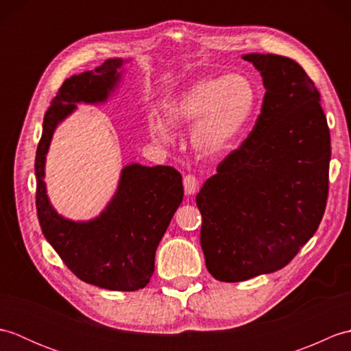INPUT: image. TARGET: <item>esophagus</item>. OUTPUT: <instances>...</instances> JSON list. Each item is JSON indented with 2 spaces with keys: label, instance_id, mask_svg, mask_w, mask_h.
I'll return each instance as SVG.
<instances>
[{
  "label": "esophagus",
  "instance_id": "1",
  "mask_svg": "<svg viewBox=\"0 0 351 351\" xmlns=\"http://www.w3.org/2000/svg\"><path fill=\"white\" fill-rule=\"evenodd\" d=\"M199 189V181L195 175H185L184 176V190L189 196L195 195Z\"/></svg>",
  "mask_w": 351,
  "mask_h": 351
}]
</instances>
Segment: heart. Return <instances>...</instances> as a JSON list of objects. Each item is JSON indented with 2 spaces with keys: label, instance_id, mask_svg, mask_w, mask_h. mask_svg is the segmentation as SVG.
I'll use <instances>...</instances> for the list:
<instances>
[{
  "label": "heart",
  "instance_id": "obj_1",
  "mask_svg": "<svg viewBox=\"0 0 351 351\" xmlns=\"http://www.w3.org/2000/svg\"><path fill=\"white\" fill-rule=\"evenodd\" d=\"M258 90L244 73L205 77L175 95L164 110L170 126L193 125L190 132L195 151L206 158H217L235 146L255 114ZM156 141L169 143L171 132L161 119L151 122Z\"/></svg>",
  "mask_w": 351,
  "mask_h": 351
}]
</instances>
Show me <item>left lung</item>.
Wrapping results in <instances>:
<instances>
[{
    "label": "left lung",
    "mask_w": 351,
    "mask_h": 351,
    "mask_svg": "<svg viewBox=\"0 0 351 351\" xmlns=\"http://www.w3.org/2000/svg\"><path fill=\"white\" fill-rule=\"evenodd\" d=\"M243 58L263 77L261 114L196 196L205 264L221 282L285 267L315 234L329 193L330 132L314 81L288 57Z\"/></svg>",
    "instance_id": "1"
}]
</instances>
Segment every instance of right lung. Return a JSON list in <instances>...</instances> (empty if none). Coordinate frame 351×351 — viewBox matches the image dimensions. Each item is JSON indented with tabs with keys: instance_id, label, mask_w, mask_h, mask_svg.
<instances>
[{
	"instance_id": "add662e5",
	"label": "right lung",
	"mask_w": 351,
	"mask_h": 351,
	"mask_svg": "<svg viewBox=\"0 0 351 351\" xmlns=\"http://www.w3.org/2000/svg\"><path fill=\"white\" fill-rule=\"evenodd\" d=\"M125 63L108 58L95 71L64 81L45 113L34 164L36 208L45 238L77 278L111 291H136L151 280L156 247L184 197L181 173L170 166L128 164L106 210L87 221L58 214L43 178L58 123L77 110V104L107 102L121 83Z\"/></svg>"
}]
</instances>
